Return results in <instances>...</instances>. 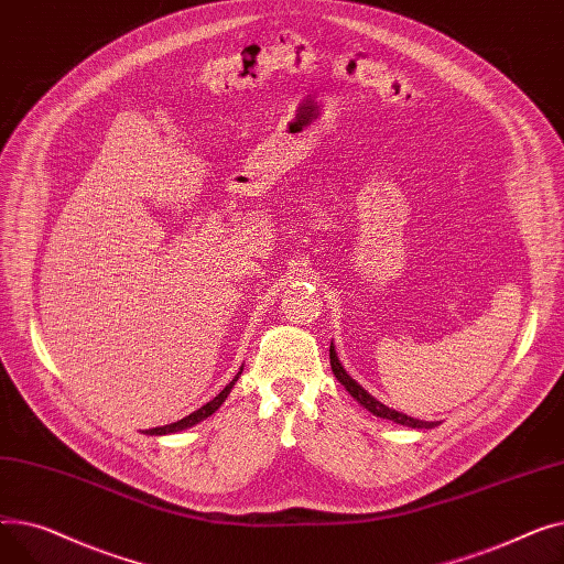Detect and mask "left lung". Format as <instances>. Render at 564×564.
<instances>
[{"instance_id": "8db88e82", "label": "left lung", "mask_w": 564, "mask_h": 564, "mask_svg": "<svg viewBox=\"0 0 564 564\" xmlns=\"http://www.w3.org/2000/svg\"><path fill=\"white\" fill-rule=\"evenodd\" d=\"M329 359H332V370H334V375L338 377V381L349 391V395H351L354 400H357L359 404H364V406L372 413V416L387 419V421H393V423L406 425V427H419V430H430V427L438 425V423H427V421L411 419V416H406V413H400V411H395V409H389L387 404H381L379 400H375V398L361 387V383H357V381H354V379L345 372V368H343L340 361H338V354H336V349H334V343H332V347H329Z\"/></svg>"}]
</instances>
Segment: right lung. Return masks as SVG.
<instances>
[{
    "mask_svg": "<svg viewBox=\"0 0 564 564\" xmlns=\"http://www.w3.org/2000/svg\"><path fill=\"white\" fill-rule=\"evenodd\" d=\"M242 375V368H240V372L235 375V379L228 383V387L217 395V398H213L210 402L207 404H203L200 409H196L194 413H189V416H185L183 421H175V423H171V425H164V427H153V430H145V434H173V432H181V430H187V427H192V425H196V423H200L203 419H207V416H213V413L221 406V402L228 398V393H230V389H232V383L237 381V377Z\"/></svg>",
    "mask_w": 564,
    "mask_h": 564,
    "instance_id": "obj_1",
    "label": "right lung"
}]
</instances>
